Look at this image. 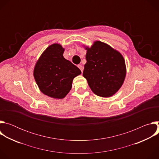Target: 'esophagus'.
<instances>
[{
	"mask_svg": "<svg viewBox=\"0 0 159 159\" xmlns=\"http://www.w3.org/2000/svg\"><path fill=\"white\" fill-rule=\"evenodd\" d=\"M78 67L80 69L81 72H83V70H84V67H83V66H82V65H78Z\"/></svg>",
	"mask_w": 159,
	"mask_h": 159,
	"instance_id": "1",
	"label": "esophagus"
}]
</instances>
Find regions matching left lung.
<instances>
[{
  "mask_svg": "<svg viewBox=\"0 0 159 159\" xmlns=\"http://www.w3.org/2000/svg\"><path fill=\"white\" fill-rule=\"evenodd\" d=\"M87 50L83 76L98 96L111 97L122 86L126 73L122 55L109 45L96 41Z\"/></svg>",
  "mask_w": 159,
  "mask_h": 159,
  "instance_id": "1",
  "label": "left lung"
}]
</instances>
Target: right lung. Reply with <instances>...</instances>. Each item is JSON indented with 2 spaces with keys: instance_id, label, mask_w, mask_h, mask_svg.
Returning <instances> with one entry per match:
<instances>
[{
  "instance_id": "right-lung-1",
  "label": "right lung",
  "mask_w": 159,
  "mask_h": 159,
  "mask_svg": "<svg viewBox=\"0 0 159 159\" xmlns=\"http://www.w3.org/2000/svg\"><path fill=\"white\" fill-rule=\"evenodd\" d=\"M60 44L49 46L41 54L34 69V77L42 93L55 99H63L70 92L74 78L80 70L63 57Z\"/></svg>"
}]
</instances>
